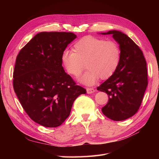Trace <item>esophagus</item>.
Returning a JSON list of instances; mask_svg holds the SVG:
<instances>
[{
    "instance_id": "34e87169",
    "label": "esophagus",
    "mask_w": 159,
    "mask_h": 159,
    "mask_svg": "<svg viewBox=\"0 0 159 159\" xmlns=\"http://www.w3.org/2000/svg\"><path fill=\"white\" fill-rule=\"evenodd\" d=\"M86 90H87V93L89 94L94 93L95 91V90L93 88H86Z\"/></svg>"
}]
</instances>
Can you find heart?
Instances as JSON below:
<instances>
[{"label": "heart", "instance_id": "1", "mask_svg": "<svg viewBox=\"0 0 159 159\" xmlns=\"http://www.w3.org/2000/svg\"><path fill=\"white\" fill-rule=\"evenodd\" d=\"M74 51L66 50L62 52V64L70 75L78 77L85 68V63L88 69L79 81L87 85H93L99 78H109L121 62V48L114 40L85 36L75 43Z\"/></svg>", "mask_w": 159, "mask_h": 159}]
</instances>
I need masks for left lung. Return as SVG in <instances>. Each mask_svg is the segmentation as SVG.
Segmentation results:
<instances>
[{"label": "left lung", "mask_w": 159, "mask_h": 159, "mask_svg": "<svg viewBox=\"0 0 159 159\" xmlns=\"http://www.w3.org/2000/svg\"><path fill=\"white\" fill-rule=\"evenodd\" d=\"M102 34H112L121 51L116 71L97 88L109 96L102 111L110 119L123 121L132 117L141 106L148 85L147 62L140 48L124 33L111 30Z\"/></svg>", "instance_id": "obj_1"}]
</instances>
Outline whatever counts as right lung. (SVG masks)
I'll list each match as a JSON object with an SVG mask.
<instances>
[{
    "instance_id": "right-lung-1",
    "label": "right lung",
    "mask_w": 159,
    "mask_h": 159,
    "mask_svg": "<svg viewBox=\"0 0 159 159\" xmlns=\"http://www.w3.org/2000/svg\"><path fill=\"white\" fill-rule=\"evenodd\" d=\"M76 37L72 32H40L16 57L14 92L28 116L44 127L60 126L69 117L75 99L86 93L61 66L62 52Z\"/></svg>"
}]
</instances>
